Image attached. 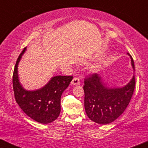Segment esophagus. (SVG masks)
<instances>
[{"label":"esophagus","mask_w":148,"mask_h":148,"mask_svg":"<svg viewBox=\"0 0 148 148\" xmlns=\"http://www.w3.org/2000/svg\"><path fill=\"white\" fill-rule=\"evenodd\" d=\"M72 84L74 85V86H78L80 85V79L78 77H74L72 81Z\"/></svg>","instance_id":"obj_1"}]
</instances>
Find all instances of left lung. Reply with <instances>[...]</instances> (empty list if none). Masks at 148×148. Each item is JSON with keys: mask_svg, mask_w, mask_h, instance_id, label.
Here are the masks:
<instances>
[{"mask_svg": "<svg viewBox=\"0 0 148 148\" xmlns=\"http://www.w3.org/2000/svg\"><path fill=\"white\" fill-rule=\"evenodd\" d=\"M131 58L134 69L133 58ZM135 76L123 88H107L97 73L90 74L84 81V106L88 118L96 123L106 125L114 121L125 111L135 88Z\"/></svg>", "mask_w": 148, "mask_h": 148, "instance_id": "1", "label": "left lung"}]
</instances>
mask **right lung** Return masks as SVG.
Returning <instances> with one entry per match:
<instances>
[{"label":"right lung","instance_id":"obj_1","mask_svg":"<svg viewBox=\"0 0 148 148\" xmlns=\"http://www.w3.org/2000/svg\"><path fill=\"white\" fill-rule=\"evenodd\" d=\"M23 49L17 58L13 72L12 83L14 98L22 111L30 118L42 124H48L56 120L60 113V98L69 85L72 76L53 77L45 87L35 91L25 90L18 78V63L25 52Z\"/></svg>","mask_w":148,"mask_h":148}]
</instances>
